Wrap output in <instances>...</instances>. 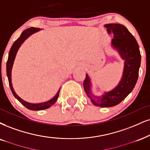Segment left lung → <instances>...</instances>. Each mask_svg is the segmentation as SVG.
Listing matches in <instances>:
<instances>
[{"instance_id":"left-lung-1","label":"left lung","mask_w":150,"mask_h":150,"mask_svg":"<svg viewBox=\"0 0 150 150\" xmlns=\"http://www.w3.org/2000/svg\"><path fill=\"white\" fill-rule=\"evenodd\" d=\"M113 34L112 48L125 61L122 76L117 86L101 96H96L92 92L91 79L86 74L83 88L91 102L96 106L111 107L117 105L130 94L136 86L140 66L139 46L134 37L125 25L119 23H108L104 25Z\"/></svg>"}]
</instances>
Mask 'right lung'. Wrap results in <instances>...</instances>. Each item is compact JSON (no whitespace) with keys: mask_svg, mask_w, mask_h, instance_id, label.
<instances>
[{"mask_svg":"<svg viewBox=\"0 0 150 150\" xmlns=\"http://www.w3.org/2000/svg\"><path fill=\"white\" fill-rule=\"evenodd\" d=\"M40 30H41V29L38 28L31 27L30 28H27L26 30H25L22 32L19 38H18L17 40L14 42V44H12V47H11L10 52H9L8 59H7V64H6L7 76V78H8L9 85H10L11 91H12L13 95H14V97H15L17 100L19 101L20 102H21L22 104L25 107V108H27L28 109H30V110H44V109L49 108V107H51L52 105H53L55 102H56L57 99H58V98L59 92H60V89L58 90V92H57L56 95H55L52 99H50V100L44 101V102H42V103H30V102H28V101H24L23 99H22L21 97H18L17 94H16L15 91H14V88H13L12 87V69L13 64H14V61L15 60L16 53H17L18 49H19V48L21 47L22 44L25 42V40H26L28 38L30 35H32L33 34L38 32V31H40Z\"/></svg>","mask_w":150,"mask_h":150,"instance_id":"obj_1","label":"right lung"}]
</instances>
